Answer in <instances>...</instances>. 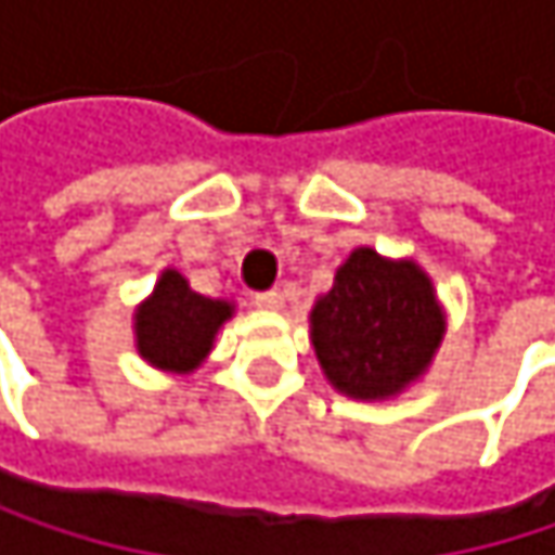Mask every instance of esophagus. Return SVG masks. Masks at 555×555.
Listing matches in <instances>:
<instances>
[{"label":"esophagus","mask_w":555,"mask_h":555,"mask_svg":"<svg viewBox=\"0 0 555 555\" xmlns=\"http://www.w3.org/2000/svg\"><path fill=\"white\" fill-rule=\"evenodd\" d=\"M257 308H267V311H279L282 305H285V295L279 292V288H270V292H260L257 298Z\"/></svg>","instance_id":"1"}]
</instances>
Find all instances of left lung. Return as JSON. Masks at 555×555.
<instances>
[{
    "label": "left lung",
    "instance_id": "8db88e82",
    "mask_svg": "<svg viewBox=\"0 0 555 555\" xmlns=\"http://www.w3.org/2000/svg\"><path fill=\"white\" fill-rule=\"evenodd\" d=\"M447 321L414 260L357 247L311 308V344L327 383L363 401L391 398L430 366Z\"/></svg>",
    "mask_w": 555,
    "mask_h": 555
}]
</instances>
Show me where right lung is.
<instances>
[{
  "mask_svg": "<svg viewBox=\"0 0 555 555\" xmlns=\"http://www.w3.org/2000/svg\"><path fill=\"white\" fill-rule=\"evenodd\" d=\"M234 314L224 298H208L189 288L185 276L164 270L154 295L134 311L138 353L164 373H192L211 350L218 327Z\"/></svg>",
  "mask_w": 555,
  "mask_h": 555,
  "instance_id": "add662e5",
  "label": "right lung"
}]
</instances>
